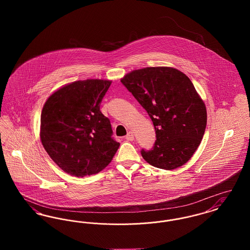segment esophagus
Masks as SVG:
<instances>
[{
	"mask_svg": "<svg viewBox=\"0 0 250 250\" xmlns=\"http://www.w3.org/2000/svg\"><path fill=\"white\" fill-rule=\"evenodd\" d=\"M125 140L126 141H129V142H132V141H134V135H133V133L129 131L128 133H127V135L125 136Z\"/></svg>",
	"mask_w": 250,
	"mask_h": 250,
	"instance_id": "1",
	"label": "esophagus"
}]
</instances>
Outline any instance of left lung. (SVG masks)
I'll use <instances>...</instances> for the list:
<instances>
[{
    "label": "left lung",
    "mask_w": 250,
    "mask_h": 250,
    "mask_svg": "<svg viewBox=\"0 0 250 250\" xmlns=\"http://www.w3.org/2000/svg\"><path fill=\"white\" fill-rule=\"evenodd\" d=\"M121 83L147 111L155 130L151 150H142L152 166L173 169L186 164L201 144L206 107L189 78L171 67H146Z\"/></svg>",
    "instance_id": "obj_1"
}]
</instances>
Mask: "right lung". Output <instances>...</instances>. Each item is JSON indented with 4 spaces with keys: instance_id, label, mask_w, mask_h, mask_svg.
Returning <instances> with one entry per match:
<instances>
[{
    "instance_id": "1",
    "label": "right lung",
    "mask_w": 250,
    "mask_h": 250,
    "mask_svg": "<svg viewBox=\"0 0 250 250\" xmlns=\"http://www.w3.org/2000/svg\"><path fill=\"white\" fill-rule=\"evenodd\" d=\"M111 82L79 81L50 95L41 113L40 139L50 158L77 177L96 174L110 163L120 143L100 104Z\"/></svg>"
}]
</instances>
